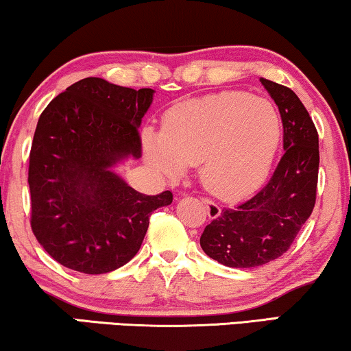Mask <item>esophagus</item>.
I'll return each mask as SVG.
<instances>
[{
	"label": "esophagus",
	"instance_id": "obj_1",
	"mask_svg": "<svg viewBox=\"0 0 351 351\" xmlns=\"http://www.w3.org/2000/svg\"><path fill=\"white\" fill-rule=\"evenodd\" d=\"M202 202H204L205 208H206V215H208V218L215 219L218 218V216H221V208L218 205L215 204V202H211L208 199H202Z\"/></svg>",
	"mask_w": 351,
	"mask_h": 351
}]
</instances>
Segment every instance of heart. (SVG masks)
I'll return each mask as SVG.
<instances>
[{
    "label": "heart",
    "mask_w": 351,
    "mask_h": 351,
    "mask_svg": "<svg viewBox=\"0 0 351 351\" xmlns=\"http://www.w3.org/2000/svg\"><path fill=\"white\" fill-rule=\"evenodd\" d=\"M281 119L272 101L227 90L173 108L162 132L146 128L143 151L167 178L199 162L200 181L211 194L235 199L253 191L272 165Z\"/></svg>",
    "instance_id": "b5f03b06"
}]
</instances>
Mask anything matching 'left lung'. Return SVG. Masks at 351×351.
<instances>
[{"instance_id": "8db88e82", "label": "left lung", "mask_w": 351, "mask_h": 351, "mask_svg": "<svg viewBox=\"0 0 351 351\" xmlns=\"http://www.w3.org/2000/svg\"><path fill=\"white\" fill-rule=\"evenodd\" d=\"M278 106L285 154L258 194L205 227L200 246L206 256L235 269L259 267L289 250L312 215L318 182V133L291 88L261 77Z\"/></svg>"}]
</instances>
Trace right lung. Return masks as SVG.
<instances>
[{
	"label": "right lung",
	"instance_id": "1",
	"mask_svg": "<svg viewBox=\"0 0 351 351\" xmlns=\"http://www.w3.org/2000/svg\"><path fill=\"white\" fill-rule=\"evenodd\" d=\"M152 88L81 79L49 103L29 152L32 229L57 263L81 274L122 267L138 253L154 210L173 202L170 191L145 195L114 167L140 159L138 128Z\"/></svg>",
	"mask_w": 351,
	"mask_h": 351
}]
</instances>
